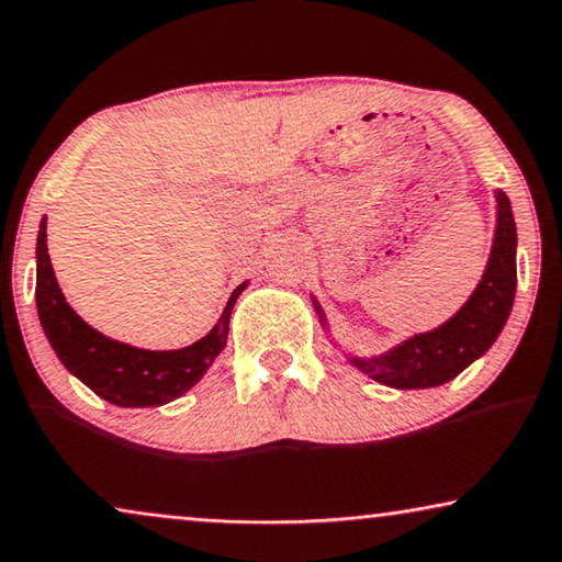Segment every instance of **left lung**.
Here are the masks:
<instances>
[{
  "label": "left lung",
  "mask_w": 562,
  "mask_h": 562,
  "mask_svg": "<svg viewBox=\"0 0 562 562\" xmlns=\"http://www.w3.org/2000/svg\"><path fill=\"white\" fill-rule=\"evenodd\" d=\"M494 243H491L481 281L475 283L465 304L435 329L406 337L379 356H356L352 350L342 348L317 299H312L327 340L352 368L389 389H435L486 356V350L502 335L512 314L514 294H517V225H514L512 202L502 189L494 191Z\"/></svg>",
  "instance_id": "8db88e82"
}]
</instances>
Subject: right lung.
Returning <instances> with one entry per match:
<instances>
[{
    "label": "right lung",
    "instance_id": "right-lung-1",
    "mask_svg": "<svg viewBox=\"0 0 562 562\" xmlns=\"http://www.w3.org/2000/svg\"><path fill=\"white\" fill-rule=\"evenodd\" d=\"M45 227H48V217L41 220V229H37L35 304L43 333L68 373H74L83 386L114 406L168 404L202 381L214 358L225 350L229 314L237 296L248 289V281H243L229 294L217 325L202 340L179 350L135 348V345L112 340L99 333L66 302L48 256Z\"/></svg>",
    "mask_w": 562,
    "mask_h": 562
}]
</instances>
